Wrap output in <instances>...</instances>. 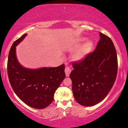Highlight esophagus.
Returning a JSON list of instances; mask_svg holds the SVG:
<instances>
[{
	"mask_svg": "<svg viewBox=\"0 0 128 128\" xmlns=\"http://www.w3.org/2000/svg\"><path fill=\"white\" fill-rule=\"evenodd\" d=\"M71 72H72V70H71V69L70 68L68 67H66L65 68V73H66V77H69L70 74Z\"/></svg>",
	"mask_w": 128,
	"mask_h": 128,
	"instance_id": "obj_1",
	"label": "esophagus"
}]
</instances>
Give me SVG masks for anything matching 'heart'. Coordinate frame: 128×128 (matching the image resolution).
<instances>
[{"label": "heart", "mask_w": 128, "mask_h": 128, "mask_svg": "<svg viewBox=\"0 0 128 128\" xmlns=\"http://www.w3.org/2000/svg\"><path fill=\"white\" fill-rule=\"evenodd\" d=\"M86 40V38L82 37V38L77 39L72 44V46L74 49H77L79 47L72 56V58L74 61L80 62V61H83L93 50L94 48L93 42L91 40H88L85 43L84 42ZM83 42L85 43L82 44ZM81 44L82 45L81 46Z\"/></svg>", "instance_id": "1"}]
</instances>
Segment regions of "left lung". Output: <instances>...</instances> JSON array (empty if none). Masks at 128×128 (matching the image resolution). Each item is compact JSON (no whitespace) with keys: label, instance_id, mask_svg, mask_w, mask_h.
Segmentation results:
<instances>
[{"label":"left lung","instance_id":"obj_1","mask_svg":"<svg viewBox=\"0 0 128 128\" xmlns=\"http://www.w3.org/2000/svg\"><path fill=\"white\" fill-rule=\"evenodd\" d=\"M99 35L94 51L83 61L74 63L70 74L74 98L83 106H92L102 101L117 76V54L114 43L101 32Z\"/></svg>","mask_w":128,"mask_h":128}]
</instances>
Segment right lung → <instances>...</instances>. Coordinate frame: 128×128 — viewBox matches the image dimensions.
I'll return each instance as SVG.
<instances>
[{
    "instance_id": "obj_1",
    "label": "right lung",
    "mask_w": 128,
    "mask_h": 128,
    "mask_svg": "<svg viewBox=\"0 0 128 128\" xmlns=\"http://www.w3.org/2000/svg\"><path fill=\"white\" fill-rule=\"evenodd\" d=\"M26 35L24 34L11 46L8 61V77L14 92L24 103L35 109H44L52 102L55 92L65 78V66L38 68L22 66L17 58L16 46Z\"/></svg>"
}]
</instances>
